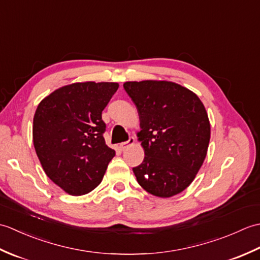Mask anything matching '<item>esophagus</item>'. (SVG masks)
Instances as JSON below:
<instances>
[{
  "instance_id": "1",
  "label": "esophagus",
  "mask_w": 260,
  "mask_h": 260,
  "mask_svg": "<svg viewBox=\"0 0 260 260\" xmlns=\"http://www.w3.org/2000/svg\"><path fill=\"white\" fill-rule=\"evenodd\" d=\"M134 143H135V137H134V136H129L128 141H126V142L120 143V144H119V147L121 148V150H125V148H127V147H128V146L133 145Z\"/></svg>"
}]
</instances>
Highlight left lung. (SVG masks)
Returning a JSON list of instances; mask_svg holds the SVG:
<instances>
[{
    "label": "left lung",
    "mask_w": 260,
    "mask_h": 260,
    "mask_svg": "<svg viewBox=\"0 0 260 260\" xmlns=\"http://www.w3.org/2000/svg\"><path fill=\"white\" fill-rule=\"evenodd\" d=\"M141 121L137 133L145 157L133 168L139 184L153 196L170 198L194 180L207 155L210 123L194 92L171 81H127Z\"/></svg>",
    "instance_id": "8db88e82"
}]
</instances>
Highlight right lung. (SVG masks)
<instances>
[{"label": "right lung", "mask_w": 260, "mask_h": 260, "mask_svg": "<svg viewBox=\"0 0 260 260\" xmlns=\"http://www.w3.org/2000/svg\"><path fill=\"white\" fill-rule=\"evenodd\" d=\"M117 82H76L54 90L38 105L33 144L52 182L71 196L101 183L115 151L105 143L102 112Z\"/></svg>", "instance_id": "add662e5"}]
</instances>
